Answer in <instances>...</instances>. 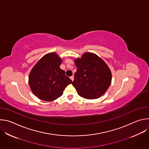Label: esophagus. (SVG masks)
<instances>
[{"label":"esophagus","mask_w":149,"mask_h":149,"mask_svg":"<svg viewBox=\"0 0 149 149\" xmlns=\"http://www.w3.org/2000/svg\"><path fill=\"white\" fill-rule=\"evenodd\" d=\"M70 78H71V79L73 81H74V77L72 75V76H71V77H70Z\"/></svg>","instance_id":"34e87169"}]
</instances>
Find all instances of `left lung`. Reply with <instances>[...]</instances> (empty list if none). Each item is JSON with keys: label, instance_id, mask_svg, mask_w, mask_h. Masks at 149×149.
<instances>
[{"label": "left lung", "instance_id": "8db88e82", "mask_svg": "<svg viewBox=\"0 0 149 149\" xmlns=\"http://www.w3.org/2000/svg\"><path fill=\"white\" fill-rule=\"evenodd\" d=\"M77 67L73 86L81 97L95 99L103 95L110 87L111 73L105 62L97 55L87 52L75 60Z\"/></svg>", "mask_w": 149, "mask_h": 149}]
</instances>
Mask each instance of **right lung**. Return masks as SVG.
<instances>
[{
	"instance_id": "1",
	"label": "right lung",
	"mask_w": 149,
	"mask_h": 149,
	"mask_svg": "<svg viewBox=\"0 0 149 149\" xmlns=\"http://www.w3.org/2000/svg\"><path fill=\"white\" fill-rule=\"evenodd\" d=\"M61 59L55 53L42 57L32 68L29 84L33 93L39 99L51 101L61 97L72 80L59 67Z\"/></svg>"
}]
</instances>
